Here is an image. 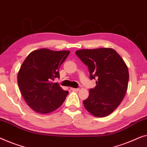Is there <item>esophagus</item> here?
<instances>
[{"mask_svg":"<svg viewBox=\"0 0 147 147\" xmlns=\"http://www.w3.org/2000/svg\"><path fill=\"white\" fill-rule=\"evenodd\" d=\"M71 90H73V91H79V88H71Z\"/></svg>","mask_w":147,"mask_h":147,"instance_id":"obj_1","label":"esophagus"}]
</instances>
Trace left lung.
Wrapping results in <instances>:
<instances>
[{"label": "left lung", "mask_w": 147, "mask_h": 147, "mask_svg": "<svg viewBox=\"0 0 147 147\" xmlns=\"http://www.w3.org/2000/svg\"><path fill=\"white\" fill-rule=\"evenodd\" d=\"M76 55L88 68L96 86L83 101L84 108L96 117L110 115L119 106L128 88L129 74L122 57L114 49H81Z\"/></svg>", "instance_id": "obj_1"}]
</instances>
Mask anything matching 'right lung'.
I'll return each instance as SVG.
<instances>
[{"instance_id":"obj_1","label":"right lung","mask_w":147,"mask_h":147,"mask_svg":"<svg viewBox=\"0 0 147 147\" xmlns=\"http://www.w3.org/2000/svg\"><path fill=\"white\" fill-rule=\"evenodd\" d=\"M70 53L40 49L27 56L18 73L20 92L27 105L35 112L47 114L63 105L69 92L57 82L59 68Z\"/></svg>"}]
</instances>
